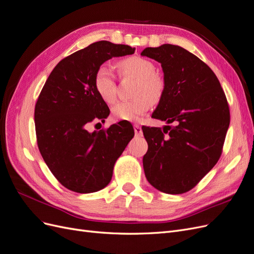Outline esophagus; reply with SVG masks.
Instances as JSON below:
<instances>
[{"instance_id": "34e87169", "label": "esophagus", "mask_w": 254, "mask_h": 254, "mask_svg": "<svg viewBox=\"0 0 254 254\" xmlns=\"http://www.w3.org/2000/svg\"><path fill=\"white\" fill-rule=\"evenodd\" d=\"M134 132L136 135H142V127L139 124H134Z\"/></svg>"}]
</instances>
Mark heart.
Wrapping results in <instances>:
<instances>
[{"instance_id": "1", "label": "heart", "mask_w": 254, "mask_h": 254, "mask_svg": "<svg viewBox=\"0 0 254 254\" xmlns=\"http://www.w3.org/2000/svg\"><path fill=\"white\" fill-rule=\"evenodd\" d=\"M119 70L122 77L137 79L132 101L120 102L112 108V115L119 121L134 122L147 111L152 103H158L165 90L162 75L155 73L156 66L150 60L132 56L121 60ZM94 88L97 94L107 104H113L117 99V82L110 68L102 65L94 75Z\"/></svg>"}]
</instances>
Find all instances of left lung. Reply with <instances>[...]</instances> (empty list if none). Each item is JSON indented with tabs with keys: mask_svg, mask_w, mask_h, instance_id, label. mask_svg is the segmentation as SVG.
<instances>
[{
	"mask_svg": "<svg viewBox=\"0 0 254 254\" xmlns=\"http://www.w3.org/2000/svg\"><path fill=\"white\" fill-rule=\"evenodd\" d=\"M141 55L164 73V93L151 118L174 124L142 127L146 179L163 193H187L220 158L230 124L225 92L209 65L178 45L146 48Z\"/></svg>",
	"mask_w": 254,
	"mask_h": 254,
	"instance_id": "8db88e82",
	"label": "left lung"
}]
</instances>
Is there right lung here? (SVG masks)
Here are the masks:
<instances>
[{
	"mask_svg": "<svg viewBox=\"0 0 254 254\" xmlns=\"http://www.w3.org/2000/svg\"><path fill=\"white\" fill-rule=\"evenodd\" d=\"M134 50L109 41L92 43L59 61L44 83L35 107L37 144L52 174L67 190L87 194L108 186L115 161L134 135L128 121L88 131L90 123H104L110 113L94 88L97 68Z\"/></svg>",
	"mask_w": 254,
	"mask_h": 254,
	"instance_id": "add662e5",
	"label": "right lung"
}]
</instances>
